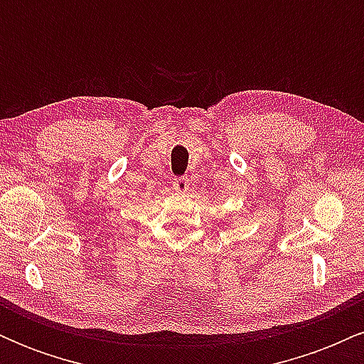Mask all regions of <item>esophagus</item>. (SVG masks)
Wrapping results in <instances>:
<instances>
[{
    "instance_id": "esophagus-1",
    "label": "esophagus",
    "mask_w": 364,
    "mask_h": 364,
    "mask_svg": "<svg viewBox=\"0 0 364 364\" xmlns=\"http://www.w3.org/2000/svg\"><path fill=\"white\" fill-rule=\"evenodd\" d=\"M173 188L178 193H185V191L190 190V181H188V178H176L173 181Z\"/></svg>"
}]
</instances>
